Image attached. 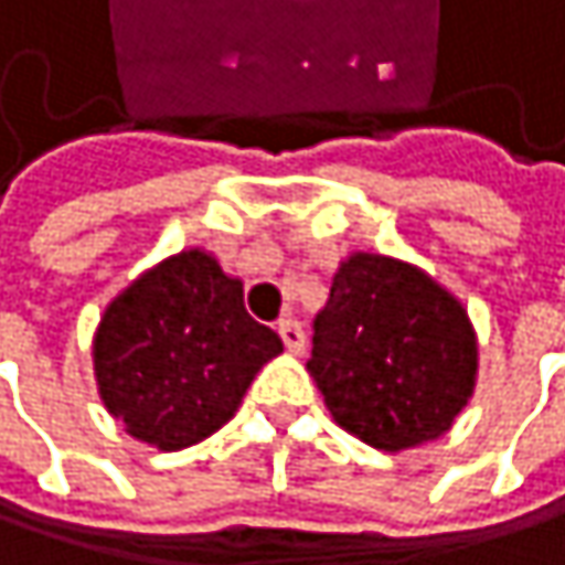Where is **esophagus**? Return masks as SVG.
<instances>
[{
	"label": "esophagus",
	"instance_id": "34e87169",
	"mask_svg": "<svg viewBox=\"0 0 565 565\" xmlns=\"http://www.w3.org/2000/svg\"><path fill=\"white\" fill-rule=\"evenodd\" d=\"M278 333H281L287 353H300V350H303V330H300L297 320H290V317L278 320Z\"/></svg>",
	"mask_w": 565,
	"mask_h": 565
}]
</instances>
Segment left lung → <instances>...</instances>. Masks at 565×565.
I'll return each instance as SVG.
<instances>
[{
  "instance_id": "left-lung-1",
  "label": "left lung",
  "mask_w": 565,
  "mask_h": 565,
  "mask_svg": "<svg viewBox=\"0 0 565 565\" xmlns=\"http://www.w3.org/2000/svg\"><path fill=\"white\" fill-rule=\"evenodd\" d=\"M307 370L343 431L395 455L451 431L478 386V333L418 265L350 252L313 320Z\"/></svg>"
}]
</instances>
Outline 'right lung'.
<instances>
[{
  "mask_svg": "<svg viewBox=\"0 0 565 565\" xmlns=\"http://www.w3.org/2000/svg\"><path fill=\"white\" fill-rule=\"evenodd\" d=\"M284 350L245 310V284L205 248L147 268L100 313L94 383L124 431L150 448L182 451L218 431L252 380Z\"/></svg>",
  "mask_w": 565,
  "mask_h": 565,
  "instance_id": "right-lung-1",
  "label": "right lung"
}]
</instances>
